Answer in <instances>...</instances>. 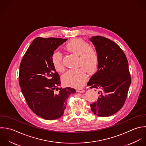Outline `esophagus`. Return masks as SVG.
<instances>
[{
    "mask_svg": "<svg viewBox=\"0 0 146 146\" xmlns=\"http://www.w3.org/2000/svg\"><path fill=\"white\" fill-rule=\"evenodd\" d=\"M77 92H78V93H84L85 90L82 89H78L77 90Z\"/></svg>",
    "mask_w": 146,
    "mask_h": 146,
    "instance_id": "34e87169",
    "label": "esophagus"
}]
</instances>
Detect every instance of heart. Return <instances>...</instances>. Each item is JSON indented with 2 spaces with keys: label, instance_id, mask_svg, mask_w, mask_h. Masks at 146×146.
Returning a JSON list of instances; mask_svg holds the SVG:
<instances>
[{
  "label": "heart",
  "instance_id": "1",
  "mask_svg": "<svg viewBox=\"0 0 146 146\" xmlns=\"http://www.w3.org/2000/svg\"><path fill=\"white\" fill-rule=\"evenodd\" d=\"M65 48L77 55H79L78 69H70L62 77L63 83L68 86L80 88L82 86L88 78L87 73L93 74L98 64V57L96 50L90 46L85 41L81 38H73L65 45ZM52 62L55 69L60 72L64 70L62 62V54L58 51L54 52L52 56Z\"/></svg>",
  "mask_w": 146,
  "mask_h": 146
}]
</instances>
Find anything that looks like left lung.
Here are the masks:
<instances>
[{"label": "left lung", "instance_id": "left-lung-1", "mask_svg": "<svg viewBox=\"0 0 146 146\" xmlns=\"http://www.w3.org/2000/svg\"><path fill=\"white\" fill-rule=\"evenodd\" d=\"M98 57V70L88 83L98 89L97 102L90 105L92 112L102 117L112 115L123 106L131 82L128 61L122 49L105 37L90 38Z\"/></svg>", "mask_w": 146, "mask_h": 146}]
</instances>
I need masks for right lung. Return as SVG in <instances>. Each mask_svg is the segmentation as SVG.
Wrapping results in <instances>:
<instances>
[{"mask_svg":"<svg viewBox=\"0 0 146 146\" xmlns=\"http://www.w3.org/2000/svg\"><path fill=\"white\" fill-rule=\"evenodd\" d=\"M67 38L37 37L28 48L20 65L19 85L31 110L38 117L54 120L64 114L68 97L74 89L60 88L59 74L52 62V56Z\"/></svg>","mask_w":146,"mask_h":146,"instance_id":"1","label":"right lung"}]
</instances>
